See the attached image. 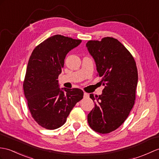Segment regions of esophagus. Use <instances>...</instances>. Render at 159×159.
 Listing matches in <instances>:
<instances>
[{
	"label": "esophagus",
	"mask_w": 159,
	"mask_h": 159,
	"mask_svg": "<svg viewBox=\"0 0 159 159\" xmlns=\"http://www.w3.org/2000/svg\"><path fill=\"white\" fill-rule=\"evenodd\" d=\"M88 97H89V94L84 92V98H88Z\"/></svg>",
	"instance_id": "esophagus-1"
}]
</instances>
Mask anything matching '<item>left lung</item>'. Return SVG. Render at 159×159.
<instances>
[{"instance_id":"left-lung-1","label":"left lung","mask_w":159,"mask_h":159,"mask_svg":"<svg viewBox=\"0 0 159 159\" xmlns=\"http://www.w3.org/2000/svg\"><path fill=\"white\" fill-rule=\"evenodd\" d=\"M86 47L104 86L102 95L90 94L95 107L88 114V123L95 131L108 134L124 123L134 105L137 66L131 53L116 39L89 40Z\"/></svg>"}]
</instances>
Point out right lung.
<instances>
[{"label":"right lung","instance_id":"1","mask_svg":"<svg viewBox=\"0 0 159 159\" xmlns=\"http://www.w3.org/2000/svg\"><path fill=\"white\" fill-rule=\"evenodd\" d=\"M81 41L54 35L36 46L30 57L23 84L24 95L32 118L47 129L61 127L83 98L80 89H61L57 80L66 55Z\"/></svg>","mask_w":159,"mask_h":159}]
</instances>
